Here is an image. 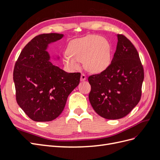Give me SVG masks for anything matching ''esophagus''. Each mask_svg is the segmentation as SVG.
<instances>
[{"label": "esophagus", "mask_w": 160, "mask_h": 160, "mask_svg": "<svg viewBox=\"0 0 160 160\" xmlns=\"http://www.w3.org/2000/svg\"><path fill=\"white\" fill-rule=\"evenodd\" d=\"M86 79H87L86 75L84 73H82L81 75V81H84L85 80H86Z\"/></svg>", "instance_id": "esophagus-1"}]
</instances>
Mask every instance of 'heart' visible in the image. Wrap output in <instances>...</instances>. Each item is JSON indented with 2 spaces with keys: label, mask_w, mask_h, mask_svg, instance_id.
I'll use <instances>...</instances> for the list:
<instances>
[{
  "label": "heart",
  "mask_w": 160,
  "mask_h": 160,
  "mask_svg": "<svg viewBox=\"0 0 160 160\" xmlns=\"http://www.w3.org/2000/svg\"><path fill=\"white\" fill-rule=\"evenodd\" d=\"M68 52L63 56L64 64L70 69L79 68L83 62L87 70L98 73L111 63V47L109 42L98 35H88L70 42Z\"/></svg>",
  "instance_id": "1"
}]
</instances>
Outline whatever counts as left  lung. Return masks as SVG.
Wrapping results in <instances>:
<instances>
[{
	"label": "left lung",
	"mask_w": 160,
	"mask_h": 160,
	"mask_svg": "<svg viewBox=\"0 0 160 160\" xmlns=\"http://www.w3.org/2000/svg\"><path fill=\"white\" fill-rule=\"evenodd\" d=\"M118 40L109 67L88 77L91 105L97 113L108 119L122 118L138 105L144 79L137 49L123 35L118 34Z\"/></svg>",
	"instance_id": "8db88e82"
}]
</instances>
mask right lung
I'll return each instance as SVG.
<instances>
[{"mask_svg": "<svg viewBox=\"0 0 160 160\" xmlns=\"http://www.w3.org/2000/svg\"><path fill=\"white\" fill-rule=\"evenodd\" d=\"M63 37L41 34L23 48L14 65L13 80L18 105L35 122H50L63 111L69 95L80 81V72L68 73L49 61L48 45Z\"/></svg>", "mask_w": 160, "mask_h": 160, "instance_id": "add662e5", "label": "right lung"}]
</instances>
